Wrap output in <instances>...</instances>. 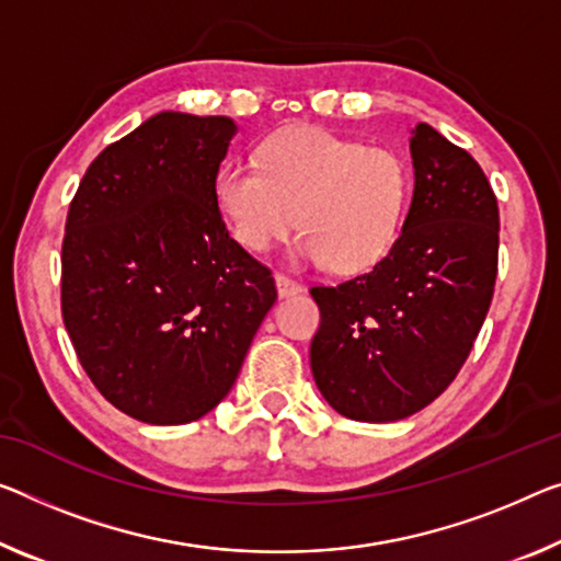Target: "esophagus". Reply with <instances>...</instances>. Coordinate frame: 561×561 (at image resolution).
Segmentation results:
<instances>
[{
  "mask_svg": "<svg viewBox=\"0 0 561 561\" xmlns=\"http://www.w3.org/2000/svg\"><path fill=\"white\" fill-rule=\"evenodd\" d=\"M275 288H278V296L280 298L298 296V293L304 290V286H300L298 280H293V278H288V275H283V273L275 275Z\"/></svg>",
  "mask_w": 561,
  "mask_h": 561,
  "instance_id": "34e87169",
  "label": "esophagus"
}]
</instances>
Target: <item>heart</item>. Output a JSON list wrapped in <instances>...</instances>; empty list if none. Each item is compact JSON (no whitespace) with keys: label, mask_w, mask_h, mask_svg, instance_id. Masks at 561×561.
Masks as SVG:
<instances>
[{"label":"heart","mask_w":561,"mask_h":561,"mask_svg":"<svg viewBox=\"0 0 561 561\" xmlns=\"http://www.w3.org/2000/svg\"><path fill=\"white\" fill-rule=\"evenodd\" d=\"M409 201L411 172L399 152L321 127H286L265 137L257 168L228 165L215 180L218 210L245 251H271L298 226L304 238L296 261L331 263L346 275L389 255Z\"/></svg>","instance_id":"b5f03b06"}]
</instances>
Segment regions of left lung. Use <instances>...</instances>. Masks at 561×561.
I'll return each instance as SVG.
<instances>
[{
    "label": "left lung",
    "instance_id": "left-lung-1",
    "mask_svg": "<svg viewBox=\"0 0 561 561\" xmlns=\"http://www.w3.org/2000/svg\"><path fill=\"white\" fill-rule=\"evenodd\" d=\"M409 148L413 195L389 255L341 286L310 288L318 391L368 424L407 419L446 391L494 296L499 208L484 170L426 123Z\"/></svg>",
    "mask_w": 561,
    "mask_h": 561
}]
</instances>
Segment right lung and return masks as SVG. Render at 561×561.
<instances>
[{
	"mask_svg": "<svg viewBox=\"0 0 561 561\" xmlns=\"http://www.w3.org/2000/svg\"><path fill=\"white\" fill-rule=\"evenodd\" d=\"M236 133L158 112L94 158L67 213L65 329L98 391L142 424L218 407L278 298L215 203Z\"/></svg>",
	"mask_w": 561,
	"mask_h": 561,
	"instance_id": "1",
	"label": "right lung"
}]
</instances>
